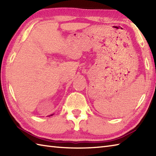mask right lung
<instances>
[{
    "label": "right lung",
    "mask_w": 156,
    "mask_h": 156,
    "mask_svg": "<svg viewBox=\"0 0 156 156\" xmlns=\"http://www.w3.org/2000/svg\"><path fill=\"white\" fill-rule=\"evenodd\" d=\"M53 115H54V114H53ZM49 115V116H52V115Z\"/></svg>",
    "instance_id": "right-lung-1"
}]
</instances>
